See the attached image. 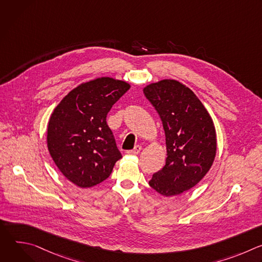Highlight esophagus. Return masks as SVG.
<instances>
[{"instance_id": "34e87169", "label": "esophagus", "mask_w": 262, "mask_h": 262, "mask_svg": "<svg viewBox=\"0 0 262 262\" xmlns=\"http://www.w3.org/2000/svg\"><path fill=\"white\" fill-rule=\"evenodd\" d=\"M141 150H142V147H141L140 145H137L134 149H132V150L126 151V154H127L128 156H137V155L140 154Z\"/></svg>"}]
</instances>
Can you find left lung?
Listing matches in <instances>:
<instances>
[{
    "mask_svg": "<svg viewBox=\"0 0 262 262\" xmlns=\"http://www.w3.org/2000/svg\"><path fill=\"white\" fill-rule=\"evenodd\" d=\"M143 92L161 117L167 150L165 167L149 184L165 197L178 196L198 184L213 164L216 134L212 118L197 95L176 80L148 84Z\"/></svg>",
    "mask_w": 262,
    "mask_h": 262,
    "instance_id": "obj_1",
    "label": "left lung"
}]
</instances>
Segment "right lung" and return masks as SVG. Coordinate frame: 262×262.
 <instances>
[{"label":"right lung","mask_w":262,"mask_h":262,"mask_svg":"<svg viewBox=\"0 0 262 262\" xmlns=\"http://www.w3.org/2000/svg\"><path fill=\"white\" fill-rule=\"evenodd\" d=\"M130 84L111 77L82 83L54 108L48 124L49 152L60 172L87 189L108 177L121 154L106 115Z\"/></svg>","instance_id":"add662e5"}]
</instances>
